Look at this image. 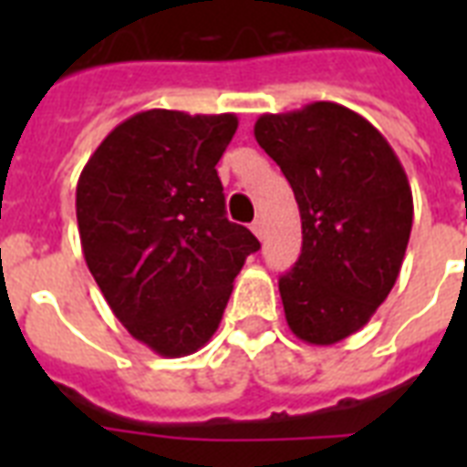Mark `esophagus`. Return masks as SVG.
<instances>
[{
	"instance_id": "obj_1",
	"label": "esophagus",
	"mask_w": 467,
	"mask_h": 467,
	"mask_svg": "<svg viewBox=\"0 0 467 467\" xmlns=\"http://www.w3.org/2000/svg\"><path fill=\"white\" fill-rule=\"evenodd\" d=\"M252 233H254L256 237L262 240V237H264V223H262V220H254V223H252Z\"/></svg>"
}]
</instances>
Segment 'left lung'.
<instances>
[{"label":"left lung","instance_id":"1","mask_svg":"<svg viewBox=\"0 0 467 467\" xmlns=\"http://www.w3.org/2000/svg\"><path fill=\"white\" fill-rule=\"evenodd\" d=\"M254 138L291 183L303 252L278 281L298 339L329 347L368 325L398 281L412 233V189L395 150L347 106L264 113Z\"/></svg>","mask_w":467,"mask_h":467}]
</instances>
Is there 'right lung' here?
<instances>
[{
    "label": "right lung",
    "mask_w": 467,
    "mask_h": 467,
    "mask_svg": "<svg viewBox=\"0 0 467 467\" xmlns=\"http://www.w3.org/2000/svg\"><path fill=\"white\" fill-rule=\"evenodd\" d=\"M234 113L150 109L106 135L77 182L84 262L130 337L167 358L205 347L259 240L225 218L218 160Z\"/></svg>",
    "instance_id": "add662e5"
}]
</instances>
